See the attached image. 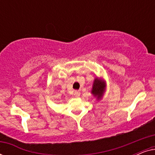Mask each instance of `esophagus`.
I'll return each instance as SVG.
<instances>
[{
    "mask_svg": "<svg viewBox=\"0 0 155 155\" xmlns=\"http://www.w3.org/2000/svg\"><path fill=\"white\" fill-rule=\"evenodd\" d=\"M80 95V91H75L74 92V96H75L76 98H78Z\"/></svg>",
    "mask_w": 155,
    "mask_h": 155,
    "instance_id": "esophagus-1",
    "label": "esophagus"
}]
</instances>
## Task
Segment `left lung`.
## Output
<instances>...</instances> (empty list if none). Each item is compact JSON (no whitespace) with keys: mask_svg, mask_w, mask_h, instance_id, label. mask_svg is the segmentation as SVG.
<instances>
[{"mask_svg":"<svg viewBox=\"0 0 155 155\" xmlns=\"http://www.w3.org/2000/svg\"><path fill=\"white\" fill-rule=\"evenodd\" d=\"M107 90V82L102 78L96 77L93 81L92 89L91 90V94L95 97L97 101H100L102 99Z\"/></svg>","mask_w":155,"mask_h":155,"instance_id":"1","label":"left lung"}]
</instances>
